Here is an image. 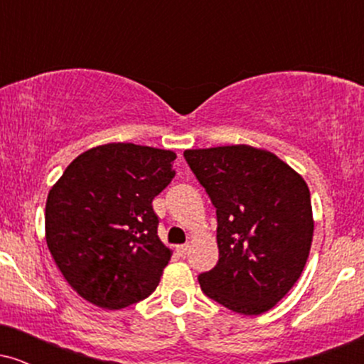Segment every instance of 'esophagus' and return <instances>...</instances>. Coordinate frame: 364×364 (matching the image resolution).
<instances>
[{"instance_id":"34e87169","label":"esophagus","mask_w":364,"mask_h":364,"mask_svg":"<svg viewBox=\"0 0 364 364\" xmlns=\"http://www.w3.org/2000/svg\"><path fill=\"white\" fill-rule=\"evenodd\" d=\"M176 250H178V253L181 255V257H186L188 252H190V245H179Z\"/></svg>"}]
</instances>
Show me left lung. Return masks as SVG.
I'll list each match as a JSON object with an SVG mask.
<instances>
[{
  "instance_id": "obj_1",
  "label": "left lung",
  "mask_w": 364,
  "mask_h": 364,
  "mask_svg": "<svg viewBox=\"0 0 364 364\" xmlns=\"http://www.w3.org/2000/svg\"><path fill=\"white\" fill-rule=\"evenodd\" d=\"M185 159L217 212L219 262L200 274L202 291L231 311L260 315L301 275L313 240L310 190L265 149H188Z\"/></svg>"
}]
</instances>
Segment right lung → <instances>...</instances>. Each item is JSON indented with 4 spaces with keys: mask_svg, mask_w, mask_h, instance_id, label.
<instances>
[{
    "mask_svg": "<svg viewBox=\"0 0 364 364\" xmlns=\"http://www.w3.org/2000/svg\"><path fill=\"white\" fill-rule=\"evenodd\" d=\"M173 150L106 144L70 162L46 200V243L85 301L121 310L152 294L173 250L152 200L174 178Z\"/></svg>",
    "mask_w": 364,
    "mask_h": 364,
    "instance_id": "1",
    "label": "right lung"
}]
</instances>
